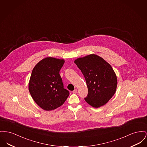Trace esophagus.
I'll return each instance as SVG.
<instances>
[{
	"instance_id": "1",
	"label": "esophagus",
	"mask_w": 147,
	"mask_h": 147,
	"mask_svg": "<svg viewBox=\"0 0 147 147\" xmlns=\"http://www.w3.org/2000/svg\"><path fill=\"white\" fill-rule=\"evenodd\" d=\"M73 93H77V89H74V90L73 91Z\"/></svg>"
}]
</instances>
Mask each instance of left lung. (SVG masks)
Wrapping results in <instances>:
<instances>
[{
	"instance_id": "1",
	"label": "left lung",
	"mask_w": 147,
	"mask_h": 147,
	"mask_svg": "<svg viewBox=\"0 0 147 147\" xmlns=\"http://www.w3.org/2000/svg\"><path fill=\"white\" fill-rule=\"evenodd\" d=\"M83 73L88 93L85 100L94 108L107 103L115 93L117 77L111 65L100 57L90 54L74 61Z\"/></svg>"
}]
</instances>
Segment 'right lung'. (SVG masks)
I'll use <instances>...</instances> for the list:
<instances>
[{
  "instance_id": "right-lung-1",
  "label": "right lung",
  "mask_w": 147,
  "mask_h": 147,
  "mask_svg": "<svg viewBox=\"0 0 147 147\" xmlns=\"http://www.w3.org/2000/svg\"><path fill=\"white\" fill-rule=\"evenodd\" d=\"M64 59L47 57L33 69L29 83V91L35 102L47 111L61 107L69 95L64 88L59 71Z\"/></svg>"
}]
</instances>
